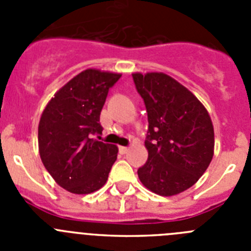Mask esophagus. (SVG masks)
Returning <instances> with one entry per match:
<instances>
[{"label":"esophagus","mask_w":251,"mask_h":251,"mask_svg":"<svg viewBox=\"0 0 251 251\" xmlns=\"http://www.w3.org/2000/svg\"><path fill=\"white\" fill-rule=\"evenodd\" d=\"M127 152H128L127 147H123V146H121V147H119V153H121V154H126Z\"/></svg>","instance_id":"34e87169"}]
</instances>
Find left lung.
Masks as SVG:
<instances>
[{
  "label": "left lung",
  "instance_id": "obj_1",
  "mask_svg": "<svg viewBox=\"0 0 251 251\" xmlns=\"http://www.w3.org/2000/svg\"><path fill=\"white\" fill-rule=\"evenodd\" d=\"M132 76L148 117V159L138 168V177L154 194L174 196L195 185L211 162V118L200 100L168 75Z\"/></svg>",
  "mask_w": 251,
  "mask_h": 251
}]
</instances>
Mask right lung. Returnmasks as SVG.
I'll list each match as a JSON object with an SVG mask.
<instances>
[{"label":"right lung","instance_id":"add662e5","mask_svg":"<svg viewBox=\"0 0 251 251\" xmlns=\"http://www.w3.org/2000/svg\"><path fill=\"white\" fill-rule=\"evenodd\" d=\"M121 74L88 69L73 77L49 101L39 123L44 166L73 194H90L104 186L118 148L99 141L100 112ZM98 136V139H95Z\"/></svg>","mask_w":251,"mask_h":251}]
</instances>
